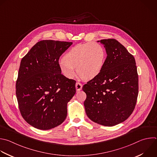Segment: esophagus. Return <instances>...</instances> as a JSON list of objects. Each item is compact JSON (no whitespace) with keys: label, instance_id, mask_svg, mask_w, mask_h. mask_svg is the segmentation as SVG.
<instances>
[{"label":"esophagus","instance_id":"esophagus-1","mask_svg":"<svg viewBox=\"0 0 157 157\" xmlns=\"http://www.w3.org/2000/svg\"><path fill=\"white\" fill-rule=\"evenodd\" d=\"M82 85L79 83V82H76V89L77 91H79L82 89Z\"/></svg>","mask_w":157,"mask_h":157}]
</instances>
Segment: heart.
I'll return each mask as SVG.
<instances>
[{
    "instance_id": "heart-1",
    "label": "heart",
    "mask_w": 157,
    "mask_h": 157,
    "mask_svg": "<svg viewBox=\"0 0 157 157\" xmlns=\"http://www.w3.org/2000/svg\"><path fill=\"white\" fill-rule=\"evenodd\" d=\"M106 51L97 42L79 44L73 47L59 62L62 73L68 78H73L78 74L84 79L90 80L101 72L106 60Z\"/></svg>"
}]
</instances>
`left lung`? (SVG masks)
Segmentation results:
<instances>
[{"label": "left lung", "instance_id": "8db88e82", "mask_svg": "<svg viewBox=\"0 0 157 157\" xmlns=\"http://www.w3.org/2000/svg\"><path fill=\"white\" fill-rule=\"evenodd\" d=\"M107 58L100 74L82 87L86 94L85 111L92 121L113 126L132 114L138 95V75L135 59L118 41L98 40Z\"/></svg>", "mask_w": 157, "mask_h": 157}]
</instances>
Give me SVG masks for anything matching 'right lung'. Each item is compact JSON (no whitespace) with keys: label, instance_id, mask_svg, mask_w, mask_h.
<instances>
[{"label":"right lung","instance_id":"1","mask_svg":"<svg viewBox=\"0 0 157 157\" xmlns=\"http://www.w3.org/2000/svg\"><path fill=\"white\" fill-rule=\"evenodd\" d=\"M72 44L40 40L21 59L16 83L19 109L25 120L37 129H52L67 118L76 81L63 75L58 63Z\"/></svg>","mask_w":157,"mask_h":157}]
</instances>
